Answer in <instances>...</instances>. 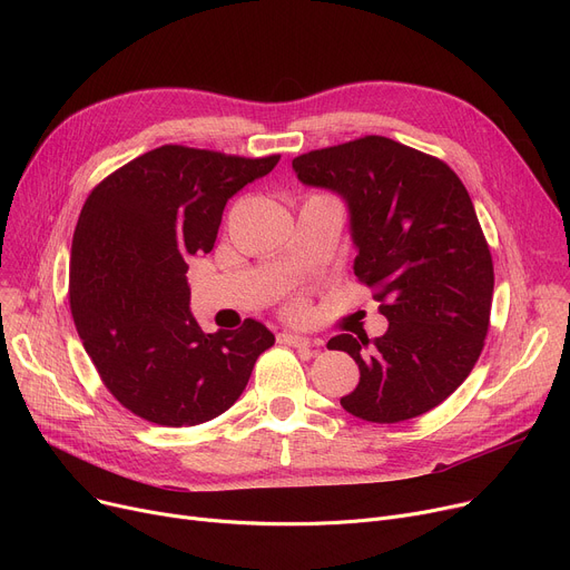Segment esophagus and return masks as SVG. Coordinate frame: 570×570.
<instances>
[{
	"label": "esophagus",
	"instance_id": "34e87169",
	"mask_svg": "<svg viewBox=\"0 0 570 570\" xmlns=\"http://www.w3.org/2000/svg\"><path fill=\"white\" fill-rule=\"evenodd\" d=\"M279 342L286 344V346H295V348H314L316 346L312 340L301 337V335H295V333H282Z\"/></svg>",
	"mask_w": 570,
	"mask_h": 570
}]
</instances>
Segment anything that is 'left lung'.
Returning <instances> with one entry per match:
<instances>
[{"mask_svg":"<svg viewBox=\"0 0 570 570\" xmlns=\"http://www.w3.org/2000/svg\"><path fill=\"white\" fill-rule=\"evenodd\" d=\"M293 170L346 203L353 273L387 318L381 337L327 342L361 370L342 406L370 423L428 413L469 376L490 327L492 256L462 179L383 136L314 149Z\"/></svg>","mask_w":570,"mask_h":570,"instance_id":"1","label":"left lung"}]
</instances>
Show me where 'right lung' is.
Listing matches in <instances>:
<instances>
[{
  "label": "right lung",
  "mask_w": 570,
  "mask_h": 570,
  "mask_svg": "<svg viewBox=\"0 0 570 570\" xmlns=\"http://www.w3.org/2000/svg\"><path fill=\"white\" fill-rule=\"evenodd\" d=\"M277 161L164 145L87 196L71 245V316L104 385L145 421H213L275 344L254 318L203 333L189 309L187 261L213 252L228 198Z\"/></svg>",
  "instance_id": "1"
}]
</instances>
